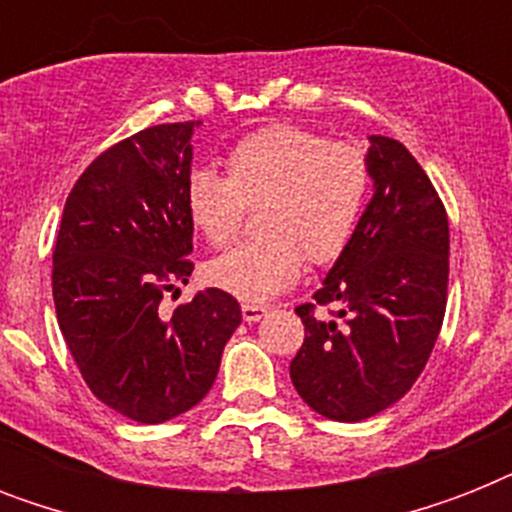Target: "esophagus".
<instances>
[{
    "label": "esophagus",
    "instance_id": "esophagus-1",
    "mask_svg": "<svg viewBox=\"0 0 512 512\" xmlns=\"http://www.w3.org/2000/svg\"><path fill=\"white\" fill-rule=\"evenodd\" d=\"M268 311H271L268 305H255V303H244V305H241V316H244V321H249V324H252V321L263 319V316Z\"/></svg>",
    "mask_w": 512,
    "mask_h": 512
}]
</instances>
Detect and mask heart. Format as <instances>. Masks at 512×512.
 Here are the masks:
<instances>
[{
	"label": "heart",
	"instance_id": "b5f03b06",
	"mask_svg": "<svg viewBox=\"0 0 512 512\" xmlns=\"http://www.w3.org/2000/svg\"><path fill=\"white\" fill-rule=\"evenodd\" d=\"M369 159L350 140H327L295 124H271L239 140L228 177L193 170L185 209L196 231L225 247L244 209L259 207L260 239L233 247L207 265V281L228 295L265 303L292 287L305 260L329 265L345 252L369 193Z\"/></svg>",
	"mask_w": 512,
	"mask_h": 512
}]
</instances>
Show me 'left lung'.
<instances>
[{
	"label": "left lung",
	"mask_w": 512,
	"mask_h": 512,
	"mask_svg": "<svg viewBox=\"0 0 512 512\" xmlns=\"http://www.w3.org/2000/svg\"><path fill=\"white\" fill-rule=\"evenodd\" d=\"M374 196L313 303L297 305L303 348L289 364L321 417L361 422L412 388L436 345L449 284V220L417 159L398 140L369 138ZM332 304L333 319L316 307Z\"/></svg>",
	"instance_id": "8db88e82"
}]
</instances>
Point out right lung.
Instances as JSON below:
<instances>
[{
	"mask_svg": "<svg viewBox=\"0 0 512 512\" xmlns=\"http://www.w3.org/2000/svg\"><path fill=\"white\" fill-rule=\"evenodd\" d=\"M199 124H156L103 151L68 193L52 252L55 313L84 382L143 425L207 396L241 324L215 287L162 313L164 292L193 271L185 183Z\"/></svg>",
	"mask_w": 512,
	"mask_h": 512,
	"instance_id": "add662e5",
	"label": "right lung"
}]
</instances>
